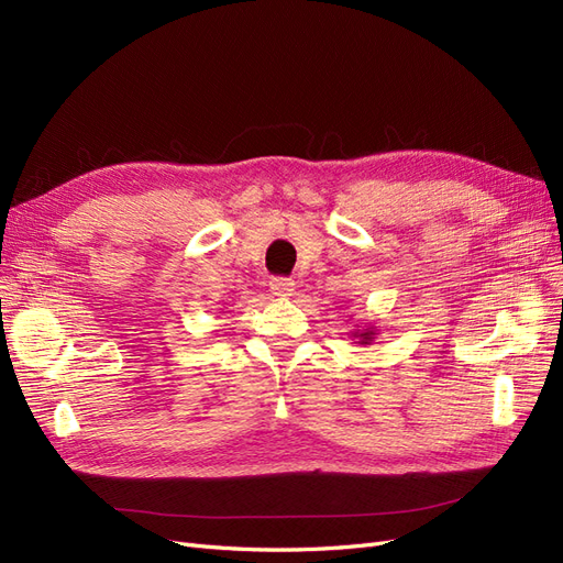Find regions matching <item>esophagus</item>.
Returning <instances> with one entry per match:
<instances>
[{
  "label": "esophagus",
  "instance_id": "34e87169",
  "mask_svg": "<svg viewBox=\"0 0 563 563\" xmlns=\"http://www.w3.org/2000/svg\"><path fill=\"white\" fill-rule=\"evenodd\" d=\"M268 287H271V295L280 297V299H287L295 295V280H289V278H271Z\"/></svg>",
  "mask_w": 563,
  "mask_h": 563
}]
</instances>
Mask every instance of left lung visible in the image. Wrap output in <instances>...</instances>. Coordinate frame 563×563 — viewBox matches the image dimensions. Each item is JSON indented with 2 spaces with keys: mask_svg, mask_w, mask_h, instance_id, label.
<instances>
[{
  "mask_svg": "<svg viewBox=\"0 0 563 563\" xmlns=\"http://www.w3.org/2000/svg\"><path fill=\"white\" fill-rule=\"evenodd\" d=\"M355 336H360L362 341L360 343H369L374 339V332L372 330H365V332H355Z\"/></svg>",
  "mask_w": 563,
  "mask_h": 563,
  "instance_id": "obj_1",
  "label": "left lung"
}]
</instances>
